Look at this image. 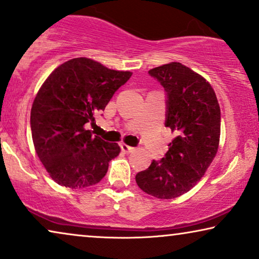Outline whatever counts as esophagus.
<instances>
[{
	"label": "esophagus",
	"mask_w": 259,
	"mask_h": 259,
	"mask_svg": "<svg viewBox=\"0 0 259 259\" xmlns=\"http://www.w3.org/2000/svg\"><path fill=\"white\" fill-rule=\"evenodd\" d=\"M120 149H122L124 153H130V151H133L135 148L127 146V144H125V143H120Z\"/></svg>",
	"instance_id": "obj_1"
}]
</instances>
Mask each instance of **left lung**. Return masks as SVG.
Listing matches in <instances>:
<instances>
[{"instance_id": "left-lung-1", "label": "left lung", "mask_w": 259, "mask_h": 259, "mask_svg": "<svg viewBox=\"0 0 259 259\" xmlns=\"http://www.w3.org/2000/svg\"><path fill=\"white\" fill-rule=\"evenodd\" d=\"M167 92L165 126L175 134L160 161L136 175V184L157 199L178 198L194 187L215 157L220 140V106L206 79L181 63L151 68Z\"/></svg>"}]
</instances>
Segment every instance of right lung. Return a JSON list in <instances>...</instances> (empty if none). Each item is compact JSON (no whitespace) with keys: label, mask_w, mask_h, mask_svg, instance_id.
Returning a JSON list of instances; mask_svg holds the SVG:
<instances>
[{"label":"right lung","mask_w":259,"mask_h":259,"mask_svg":"<svg viewBox=\"0 0 259 259\" xmlns=\"http://www.w3.org/2000/svg\"><path fill=\"white\" fill-rule=\"evenodd\" d=\"M89 58H74L48 75L30 111L34 148L45 169L58 185L80 189L98 184L120 148L85 125L132 77Z\"/></svg>","instance_id":"right-lung-1"}]
</instances>
